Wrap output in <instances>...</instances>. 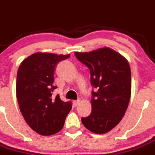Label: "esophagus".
Returning a JSON list of instances; mask_svg holds the SVG:
<instances>
[{
	"label": "esophagus",
	"mask_w": 155,
	"mask_h": 155,
	"mask_svg": "<svg viewBox=\"0 0 155 155\" xmlns=\"http://www.w3.org/2000/svg\"><path fill=\"white\" fill-rule=\"evenodd\" d=\"M79 102H80V100H79V99H78V100L74 101V105H79Z\"/></svg>",
	"instance_id": "esophagus-1"
}]
</instances>
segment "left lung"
<instances>
[{"mask_svg":"<svg viewBox=\"0 0 155 155\" xmlns=\"http://www.w3.org/2000/svg\"><path fill=\"white\" fill-rule=\"evenodd\" d=\"M90 70L92 112L82 122L89 131L104 134L120 122L128 106L131 92V69L125 57L108 47L74 53Z\"/></svg>","mask_w":155,"mask_h":155,"instance_id":"1","label":"left lung"}]
</instances>
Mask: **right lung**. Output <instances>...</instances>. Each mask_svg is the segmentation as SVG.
<instances>
[{"label": "right lung", "mask_w": 155, "mask_h": 155, "mask_svg": "<svg viewBox=\"0 0 155 155\" xmlns=\"http://www.w3.org/2000/svg\"><path fill=\"white\" fill-rule=\"evenodd\" d=\"M69 56L37 53L19 66L16 92L20 110L29 126L41 135L59 132L72 108V102L53 93L56 66Z\"/></svg>", "instance_id": "obj_1"}]
</instances>
